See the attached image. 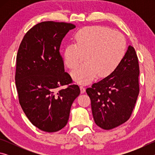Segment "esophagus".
I'll return each instance as SVG.
<instances>
[{
  "mask_svg": "<svg viewBox=\"0 0 155 155\" xmlns=\"http://www.w3.org/2000/svg\"><path fill=\"white\" fill-rule=\"evenodd\" d=\"M80 89H81V92L82 93V94H83L85 91V87H84V86L81 85L80 86Z\"/></svg>",
  "mask_w": 155,
  "mask_h": 155,
  "instance_id": "obj_1",
  "label": "esophagus"
}]
</instances>
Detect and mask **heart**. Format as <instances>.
Returning <instances> with one entry per match:
<instances>
[{"label": "heart", "instance_id": "b5f03b06", "mask_svg": "<svg viewBox=\"0 0 155 155\" xmlns=\"http://www.w3.org/2000/svg\"><path fill=\"white\" fill-rule=\"evenodd\" d=\"M64 51V64L74 69L85 56V64L72 72L73 79L80 83L92 81L98 74L106 77L116 69L127 52V41L122 33L103 26L86 27L74 35Z\"/></svg>", "mask_w": 155, "mask_h": 155}]
</instances>
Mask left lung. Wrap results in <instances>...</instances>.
Wrapping results in <instances>:
<instances>
[{
    "mask_svg": "<svg viewBox=\"0 0 155 155\" xmlns=\"http://www.w3.org/2000/svg\"><path fill=\"white\" fill-rule=\"evenodd\" d=\"M139 74L137 54L129 46L111 74L86 89L94 120L99 127L110 130L130 118L140 92Z\"/></svg>",
    "mask_w": 155,
    "mask_h": 155,
    "instance_id": "8db88e82",
    "label": "left lung"
}]
</instances>
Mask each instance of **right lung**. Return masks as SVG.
Instances as JSON below:
<instances>
[{
    "label": "right lung",
    "instance_id": "add662e5",
    "mask_svg": "<svg viewBox=\"0 0 155 155\" xmlns=\"http://www.w3.org/2000/svg\"><path fill=\"white\" fill-rule=\"evenodd\" d=\"M75 27L54 21L38 23L25 34L18 51L15 81L20 104L29 121L46 132H57L67 124L81 92L65 72L59 52L62 40Z\"/></svg>",
    "mask_w": 155,
    "mask_h": 155
}]
</instances>
